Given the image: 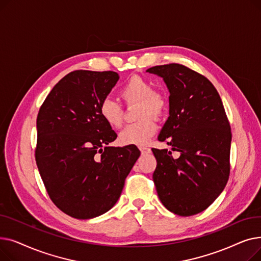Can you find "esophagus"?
Masks as SVG:
<instances>
[{
	"instance_id": "obj_1",
	"label": "esophagus",
	"mask_w": 261,
	"mask_h": 261,
	"mask_svg": "<svg viewBox=\"0 0 261 261\" xmlns=\"http://www.w3.org/2000/svg\"><path fill=\"white\" fill-rule=\"evenodd\" d=\"M140 150H141V152H142L143 154L151 152V150H150V149L147 148V147H144V146H141V147H140Z\"/></svg>"
}]
</instances>
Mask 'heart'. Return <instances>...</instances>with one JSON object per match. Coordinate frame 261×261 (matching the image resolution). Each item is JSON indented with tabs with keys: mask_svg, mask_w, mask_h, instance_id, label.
<instances>
[{
	"mask_svg": "<svg viewBox=\"0 0 261 261\" xmlns=\"http://www.w3.org/2000/svg\"><path fill=\"white\" fill-rule=\"evenodd\" d=\"M121 98L127 103H139V117L141 120L123 128L118 135V142L123 145L143 146L148 143L156 131L155 121L151 116L160 117L167 109L166 97L153 91L150 82L141 77H131L120 90ZM99 114L103 121L112 128H119L122 123L123 112L121 107L112 99H105L99 106Z\"/></svg>",
	"mask_w": 261,
	"mask_h": 261,
	"instance_id": "1",
	"label": "heart"
}]
</instances>
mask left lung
<instances>
[{"label": "left lung", "mask_w": 261, "mask_h": 261, "mask_svg": "<svg viewBox=\"0 0 261 261\" xmlns=\"http://www.w3.org/2000/svg\"><path fill=\"white\" fill-rule=\"evenodd\" d=\"M162 77L169 91V117L159 134L168 149H152L153 182L169 212L188 217L206 210L220 196L229 175L231 133L220 95L212 82L177 63L146 71Z\"/></svg>", "instance_id": "1"}]
</instances>
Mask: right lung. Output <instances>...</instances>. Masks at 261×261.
<instances>
[{"label": "right lung", "instance_id": "right-lung-1", "mask_svg": "<svg viewBox=\"0 0 261 261\" xmlns=\"http://www.w3.org/2000/svg\"><path fill=\"white\" fill-rule=\"evenodd\" d=\"M115 72L75 71L47 95L37 117L36 162L54 204L76 219L111 210L141 151L111 147L117 135L99 106L117 84Z\"/></svg>", "mask_w": 261, "mask_h": 261}]
</instances>
